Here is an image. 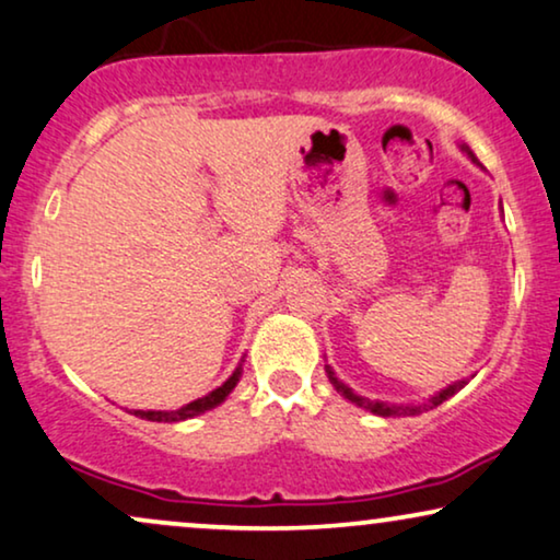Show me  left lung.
Masks as SVG:
<instances>
[{
  "instance_id": "1",
  "label": "left lung",
  "mask_w": 560,
  "mask_h": 560,
  "mask_svg": "<svg viewBox=\"0 0 560 560\" xmlns=\"http://www.w3.org/2000/svg\"><path fill=\"white\" fill-rule=\"evenodd\" d=\"M460 151H466L468 159H471V161L476 163V155L471 153V148H468V145H460ZM325 371H327V378H330V384L335 386V389H338V392L342 394V397H346L348 401H353L355 407L369 409V412H374V415H378V417H409V415H422V412H428V409H432V407L443 405L445 399H451L453 394L460 392V389H464V386L468 384L466 378H464V382H456V384L445 386V389L438 392L435 397H430L428 401H420V405H389V401H376V399H366V397H361V394H355L353 389H350V386L342 384L340 378L335 376V371H332L330 366H325Z\"/></svg>"
}]
</instances>
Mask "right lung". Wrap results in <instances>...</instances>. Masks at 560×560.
I'll use <instances>...</instances> for the list:
<instances>
[{"mask_svg":"<svg viewBox=\"0 0 560 560\" xmlns=\"http://www.w3.org/2000/svg\"><path fill=\"white\" fill-rule=\"evenodd\" d=\"M241 366H237L233 371V376L228 378L225 384L218 386V389L207 394V397L202 399H194L189 401V405H184L182 409H171V412H166V409H132V415L140 417V420H151V422H182V420H191V417L202 415L207 412V409H214L218 405H222V401L228 399V394L235 389V384L241 382Z\"/></svg>","mask_w":560,"mask_h":560,"instance_id":"right-lung-1","label":"right lung"}]
</instances>
